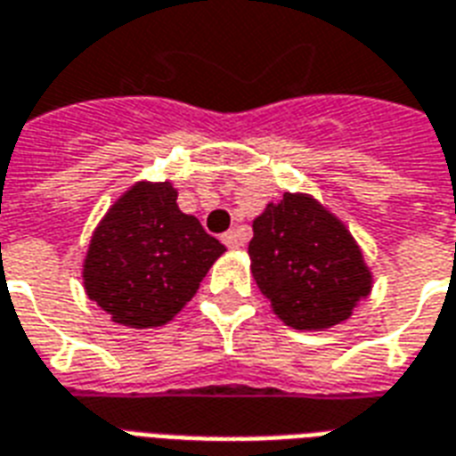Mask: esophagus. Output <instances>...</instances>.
<instances>
[{
  "label": "esophagus",
  "mask_w": 456,
  "mask_h": 456,
  "mask_svg": "<svg viewBox=\"0 0 456 456\" xmlns=\"http://www.w3.org/2000/svg\"><path fill=\"white\" fill-rule=\"evenodd\" d=\"M222 241H224L227 248H239V246H241V237H239L237 229H232V232H227V234H222Z\"/></svg>",
  "instance_id": "1"
}]
</instances>
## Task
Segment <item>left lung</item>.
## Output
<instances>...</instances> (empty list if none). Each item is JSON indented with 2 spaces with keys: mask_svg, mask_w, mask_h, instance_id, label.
<instances>
[{
  "mask_svg": "<svg viewBox=\"0 0 456 456\" xmlns=\"http://www.w3.org/2000/svg\"><path fill=\"white\" fill-rule=\"evenodd\" d=\"M251 273L273 314L297 331L348 322L372 292L362 248L326 205L309 193H285L254 219Z\"/></svg>",
  "mask_w": 456,
  "mask_h": 456,
  "instance_id": "1",
  "label": "left lung"
}]
</instances>
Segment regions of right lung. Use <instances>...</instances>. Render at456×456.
<instances>
[{
  "mask_svg": "<svg viewBox=\"0 0 456 456\" xmlns=\"http://www.w3.org/2000/svg\"><path fill=\"white\" fill-rule=\"evenodd\" d=\"M176 198L168 181H137L94 229L82 265L84 292L110 322L127 329L168 323L227 251L198 217L178 210Z\"/></svg>",
  "mask_w": 456,
  "mask_h": 456,
  "instance_id": "add662e5",
  "label": "right lung"
}]
</instances>
